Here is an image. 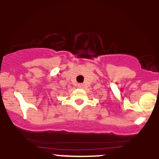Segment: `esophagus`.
Returning <instances> with one entry per match:
<instances>
[{"label":"esophagus","instance_id":"1","mask_svg":"<svg viewBox=\"0 0 159 159\" xmlns=\"http://www.w3.org/2000/svg\"><path fill=\"white\" fill-rule=\"evenodd\" d=\"M78 87H81V84H78Z\"/></svg>","mask_w":159,"mask_h":159}]
</instances>
